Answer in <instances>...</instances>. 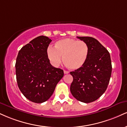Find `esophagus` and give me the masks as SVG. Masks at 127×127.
<instances>
[{"instance_id": "34e87169", "label": "esophagus", "mask_w": 127, "mask_h": 127, "mask_svg": "<svg viewBox=\"0 0 127 127\" xmlns=\"http://www.w3.org/2000/svg\"><path fill=\"white\" fill-rule=\"evenodd\" d=\"M68 71H66V70H64V74H68Z\"/></svg>"}]
</instances>
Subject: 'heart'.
Masks as SVG:
<instances>
[{"label":"heart","mask_w":127,"mask_h":127,"mask_svg":"<svg viewBox=\"0 0 127 127\" xmlns=\"http://www.w3.org/2000/svg\"><path fill=\"white\" fill-rule=\"evenodd\" d=\"M89 48L83 41L72 38H64L56 41L54 49L49 47L47 56L53 65L60 63L62 56L63 63L70 70H78L83 66L88 59Z\"/></svg>","instance_id":"b5f03b06"}]
</instances>
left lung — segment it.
Masks as SVG:
<instances>
[{"label": "left lung", "mask_w": 127, "mask_h": 127, "mask_svg": "<svg viewBox=\"0 0 127 127\" xmlns=\"http://www.w3.org/2000/svg\"><path fill=\"white\" fill-rule=\"evenodd\" d=\"M88 45L89 53L85 65L71 71L73 80L70 92L77 100L90 103L97 100L107 89L112 72L109 52L97 39L77 36Z\"/></svg>", "instance_id": "8db88e82"}]
</instances>
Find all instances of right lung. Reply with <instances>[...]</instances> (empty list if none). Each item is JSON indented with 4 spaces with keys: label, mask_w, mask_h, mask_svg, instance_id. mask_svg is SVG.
Returning a JSON list of instances; mask_svg holds the SVG:
<instances>
[{
    "label": "right lung",
    "mask_w": 127,
    "mask_h": 127,
    "mask_svg": "<svg viewBox=\"0 0 127 127\" xmlns=\"http://www.w3.org/2000/svg\"><path fill=\"white\" fill-rule=\"evenodd\" d=\"M51 41L47 36H38L23 47L16 58L18 86L26 98L35 103L48 100L64 76L63 70L53 67L47 58Z\"/></svg>",
    "instance_id": "obj_1"
}]
</instances>
